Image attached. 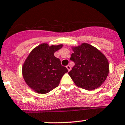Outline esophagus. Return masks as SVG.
<instances>
[{
    "label": "esophagus",
    "mask_w": 125,
    "mask_h": 125,
    "mask_svg": "<svg viewBox=\"0 0 125 125\" xmlns=\"http://www.w3.org/2000/svg\"><path fill=\"white\" fill-rule=\"evenodd\" d=\"M66 68H67V70L68 71H70L71 70V66H70V65H67V66H66Z\"/></svg>",
    "instance_id": "34e87169"
}]
</instances>
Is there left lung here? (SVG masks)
<instances>
[{
  "mask_svg": "<svg viewBox=\"0 0 125 125\" xmlns=\"http://www.w3.org/2000/svg\"><path fill=\"white\" fill-rule=\"evenodd\" d=\"M70 59L75 65L68 73L74 83L86 90L99 88L106 79L109 71L108 60L103 53L86 43L71 46Z\"/></svg>",
  "mask_w": 125,
  "mask_h": 125,
  "instance_id": "1",
  "label": "left lung"
}]
</instances>
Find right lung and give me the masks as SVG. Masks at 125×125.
<instances>
[{
    "label": "right lung",
    "mask_w": 125,
    "mask_h": 125,
    "mask_svg": "<svg viewBox=\"0 0 125 125\" xmlns=\"http://www.w3.org/2000/svg\"><path fill=\"white\" fill-rule=\"evenodd\" d=\"M63 44L51 46L43 43L35 47L25 59L22 66V75L25 83L39 94H46L59 86L63 75L68 72L62 66L54 52Z\"/></svg>",
    "instance_id": "right-lung-1"
}]
</instances>
